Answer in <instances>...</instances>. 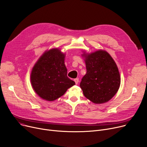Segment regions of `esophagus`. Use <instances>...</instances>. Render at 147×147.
Segmentation results:
<instances>
[{
  "instance_id": "obj_1",
  "label": "esophagus",
  "mask_w": 147,
  "mask_h": 147,
  "mask_svg": "<svg viewBox=\"0 0 147 147\" xmlns=\"http://www.w3.org/2000/svg\"><path fill=\"white\" fill-rule=\"evenodd\" d=\"M74 81L75 82L76 84H78V83H79V79H78V78H76V79H75L74 80Z\"/></svg>"
}]
</instances>
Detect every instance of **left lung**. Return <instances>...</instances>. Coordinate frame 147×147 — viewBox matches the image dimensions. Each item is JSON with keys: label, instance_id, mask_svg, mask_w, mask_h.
Listing matches in <instances>:
<instances>
[{"label": "left lung", "instance_id": "left-lung-1", "mask_svg": "<svg viewBox=\"0 0 147 147\" xmlns=\"http://www.w3.org/2000/svg\"><path fill=\"white\" fill-rule=\"evenodd\" d=\"M82 52L87 70L80 84L83 94L95 104L106 103L119 89L121 77L118 68L111 55L105 50L91 53Z\"/></svg>", "mask_w": 147, "mask_h": 147}]
</instances>
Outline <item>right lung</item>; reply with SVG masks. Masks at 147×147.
<instances>
[{
	"instance_id": "right-lung-1",
	"label": "right lung",
	"mask_w": 147,
	"mask_h": 147,
	"mask_svg": "<svg viewBox=\"0 0 147 147\" xmlns=\"http://www.w3.org/2000/svg\"><path fill=\"white\" fill-rule=\"evenodd\" d=\"M65 54L58 48L45 51L34 65L30 76L34 92L41 99L53 102L62 96L75 82L67 77Z\"/></svg>"
}]
</instances>
